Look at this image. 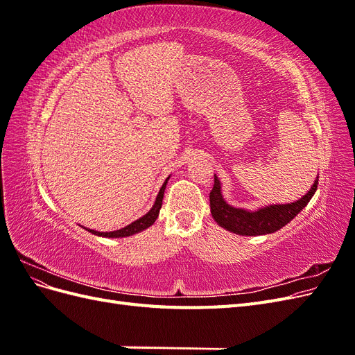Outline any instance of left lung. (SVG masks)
Returning a JSON list of instances; mask_svg holds the SVG:
<instances>
[{
	"label": "left lung",
	"instance_id": "left-lung-1",
	"mask_svg": "<svg viewBox=\"0 0 355 355\" xmlns=\"http://www.w3.org/2000/svg\"><path fill=\"white\" fill-rule=\"evenodd\" d=\"M318 185V176L311 187L308 194L300 200L290 204H275V206L263 207L257 211H247L228 206L220 194L219 179L214 176V185L210 191V211L213 219L219 227L239 235H263L282 230L284 225L292 220L302 210L309 200L315 194Z\"/></svg>",
	"mask_w": 355,
	"mask_h": 355
}]
</instances>
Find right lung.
I'll use <instances>...</instances> for the list:
<instances>
[{
	"label": "right lung",
	"mask_w": 355,
	"mask_h": 355,
	"mask_svg": "<svg viewBox=\"0 0 355 355\" xmlns=\"http://www.w3.org/2000/svg\"><path fill=\"white\" fill-rule=\"evenodd\" d=\"M167 180L168 178L166 179V182L163 184V187H161L158 196H157V200H155V204L153 206V209L149 210L145 216H142L141 219L135 220L133 223L127 225L125 228H121V230H116V231H112V232H98L94 230H89L85 228L89 232L94 234V235H101V237H108V239H120V237H128V235H133L136 232H141L146 228L151 227V225L155 222V219L158 218V213H159V209H161V204H163V197H164V189H166V185H167Z\"/></svg>",
	"instance_id": "add662e5"
}]
</instances>
